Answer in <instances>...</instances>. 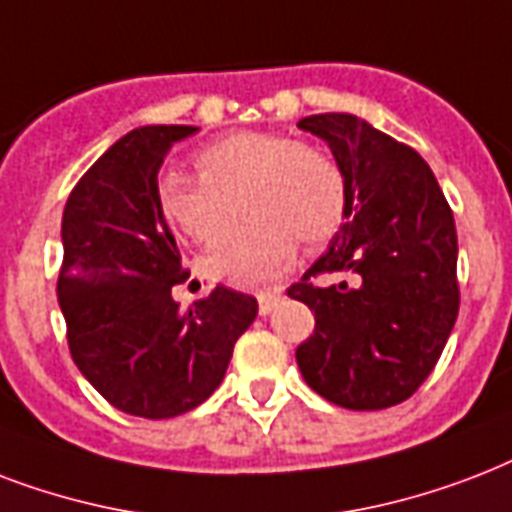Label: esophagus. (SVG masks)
Segmentation results:
<instances>
[{
  "label": "esophagus",
  "instance_id": "1",
  "mask_svg": "<svg viewBox=\"0 0 512 512\" xmlns=\"http://www.w3.org/2000/svg\"><path fill=\"white\" fill-rule=\"evenodd\" d=\"M277 301H280V291H261L259 293V312L261 315H269L275 310Z\"/></svg>",
  "mask_w": 512,
  "mask_h": 512
}]
</instances>
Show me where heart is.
<instances>
[{
  "label": "heart",
  "mask_w": 512,
  "mask_h": 512,
  "mask_svg": "<svg viewBox=\"0 0 512 512\" xmlns=\"http://www.w3.org/2000/svg\"><path fill=\"white\" fill-rule=\"evenodd\" d=\"M200 176L157 178V211L178 235L211 245L234 215L249 216L205 256V269L232 285H261L296 259V240L326 245L347 219V181L331 154L280 133H235L197 152Z\"/></svg>",
  "instance_id": "heart-1"
}]
</instances>
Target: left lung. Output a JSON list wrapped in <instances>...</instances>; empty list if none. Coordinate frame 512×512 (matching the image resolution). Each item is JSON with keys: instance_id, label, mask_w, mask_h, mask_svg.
<instances>
[{"instance_id": "obj_1", "label": "left lung", "mask_w": 512, "mask_h": 512, "mask_svg": "<svg viewBox=\"0 0 512 512\" xmlns=\"http://www.w3.org/2000/svg\"><path fill=\"white\" fill-rule=\"evenodd\" d=\"M347 181V219L326 253L288 291L315 312L296 350L304 382L352 411L411 398L449 342L459 312L457 229L433 170L355 114H312ZM320 274L350 284L315 286Z\"/></svg>"}]
</instances>
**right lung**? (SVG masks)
<instances>
[{
  "mask_svg": "<svg viewBox=\"0 0 512 512\" xmlns=\"http://www.w3.org/2000/svg\"><path fill=\"white\" fill-rule=\"evenodd\" d=\"M194 125L130 130L79 178L61 224L58 304L71 358L114 408L144 419L186 414L213 395L259 304L216 285L178 310L176 237L157 211V173Z\"/></svg>",
  "mask_w": 512,
  "mask_h": 512,
  "instance_id": "1",
  "label": "right lung"
}]
</instances>
